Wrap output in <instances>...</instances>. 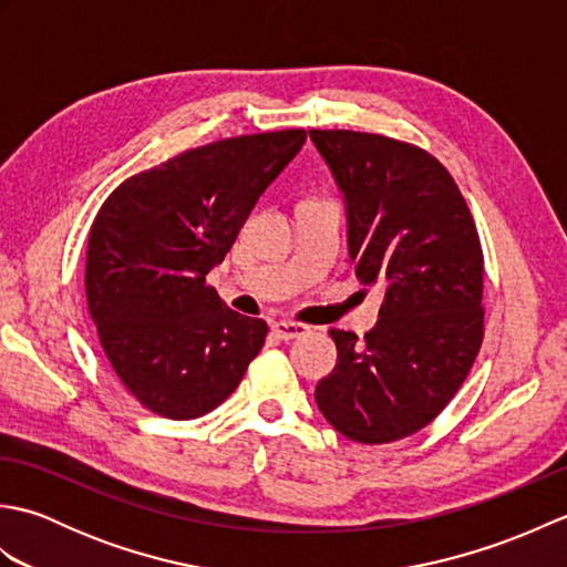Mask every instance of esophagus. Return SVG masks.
I'll list each match as a JSON object with an SVG mask.
<instances>
[{"mask_svg": "<svg viewBox=\"0 0 567 567\" xmlns=\"http://www.w3.org/2000/svg\"><path fill=\"white\" fill-rule=\"evenodd\" d=\"M272 333L282 341H292V339H302V336H307L309 327H305V323H297V321H275Z\"/></svg>", "mask_w": 567, "mask_h": 567, "instance_id": "obj_1", "label": "esophagus"}]
</instances>
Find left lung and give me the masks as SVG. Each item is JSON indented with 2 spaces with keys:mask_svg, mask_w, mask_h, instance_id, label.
I'll list each match as a JSON object with an SVG mask.
<instances>
[{
  "mask_svg": "<svg viewBox=\"0 0 567 567\" xmlns=\"http://www.w3.org/2000/svg\"><path fill=\"white\" fill-rule=\"evenodd\" d=\"M348 204L360 282L384 290L378 327L331 329L339 365L317 384L329 424L355 443L412 436L461 390L485 339V256L451 173L382 134L311 128Z\"/></svg>",
  "mask_w": 567,
  "mask_h": 567,
  "instance_id": "left-lung-1",
  "label": "left lung"
}]
</instances>
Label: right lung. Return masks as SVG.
<instances>
[{"instance_id": "1", "label": "right lung", "mask_w": 567, "mask_h": 567, "mask_svg": "<svg viewBox=\"0 0 567 567\" xmlns=\"http://www.w3.org/2000/svg\"><path fill=\"white\" fill-rule=\"evenodd\" d=\"M305 141V128H282L189 148L126 177L94 216L87 307L116 378L148 412L209 414L260 353L268 323L228 309L207 272Z\"/></svg>"}]
</instances>
